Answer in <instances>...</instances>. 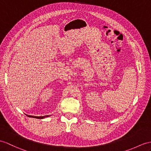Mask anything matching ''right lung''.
I'll return each instance as SVG.
<instances>
[{
  "mask_svg": "<svg viewBox=\"0 0 151 151\" xmlns=\"http://www.w3.org/2000/svg\"><path fill=\"white\" fill-rule=\"evenodd\" d=\"M27 116L29 117H32V118H35V119H43L44 118H45V117H49L50 115H45V116H31V115H26Z\"/></svg>",
  "mask_w": 151,
  "mask_h": 151,
  "instance_id": "right-lung-1",
  "label": "right lung"
}]
</instances>
